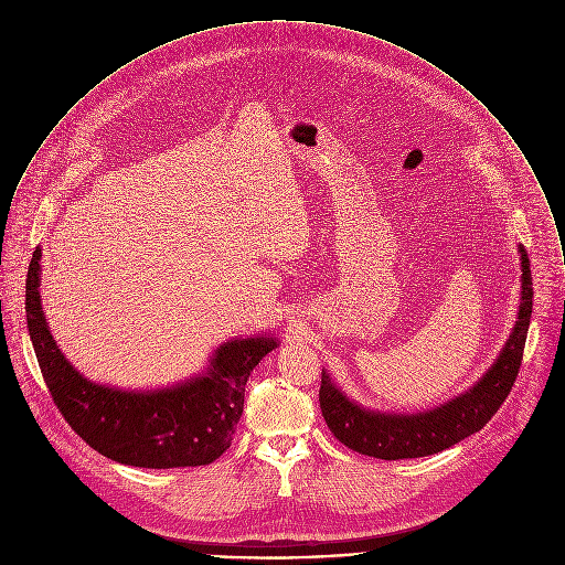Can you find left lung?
I'll return each mask as SVG.
<instances>
[{
	"label": "left lung",
	"mask_w": 565,
	"mask_h": 565,
	"mask_svg": "<svg viewBox=\"0 0 565 565\" xmlns=\"http://www.w3.org/2000/svg\"><path fill=\"white\" fill-rule=\"evenodd\" d=\"M520 254L522 302L513 332L481 383L452 403L419 415L372 413L350 403L322 374L320 406L323 419L330 433L343 446L385 461L417 459L441 452L483 428L500 404L507 401L522 365L526 330L533 311V278L526 249L520 247Z\"/></svg>",
	"instance_id": "left-lung-1"
}]
</instances>
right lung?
I'll return each mask as SVG.
<instances>
[{
  "instance_id": "1",
  "label": "right lung",
  "mask_w": 565,
  "mask_h": 565,
  "mask_svg": "<svg viewBox=\"0 0 565 565\" xmlns=\"http://www.w3.org/2000/svg\"><path fill=\"white\" fill-rule=\"evenodd\" d=\"M34 249L25 280L28 330L52 401L67 424L99 455L135 468H195L233 444L249 372L276 348L269 337L224 343L206 376L173 390L130 394L95 385L70 365L41 311Z\"/></svg>"
}]
</instances>
